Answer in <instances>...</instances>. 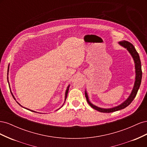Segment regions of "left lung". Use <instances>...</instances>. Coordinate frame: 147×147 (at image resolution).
Returning <instances> with one entry per match:
<instances>
[{
	"label": "left lung",
	"mask_w": 147,
	"mask_h": 147,
	"mask_svg": "<svg viewBox=\"0 0 147 147\" xmlns=\"http://www.w3.org/2000/svg\"><path fill=\"white\" fill-rule=\"evenodd\" d=\"M118 44L119 45H121V47H124V48H126V50L129 51V53H130V55L132 57L133 60L134 61V64H135V72H136V78H135V82L134 86H133L132 90L131 92L130 95L129 96V97L127 98L126 100H124L123 103L121 104H119L116 107H114L112 108H109V109H104V108H100L99 107L94 104H92L91 102H90V99H89V97L88 95V93L86 92V90L84 91V93H85V97L86 98V100L88 102V103L89 104L92 108L94 109L99 111L100 112L102 113H110V112H116V111L119 110L123 109L124 108H126V107H127L129 105L132 100H134V99L136 97L137 93L138 92V90H139V87L140 86L141 84V80H142V66H141V62L140 59V57L138 53L137 52L136 48L134 47L133 46L132 43L130 42H129L125 40H123L121 42H119Z\"/></svg>",
	"instance_id": "left-lung-1"
}]
</instances>
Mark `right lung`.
<instances>
[{
  "label": "right lung",
  "instance_id": "obj_1",
  "mask_svg": "<svg viewBox=\"0 0 147 147\" xmlns=\"http://www.w3.org/2000/svg\"><path fill=\"white\" fill-rule=\"evenodd\" d=\"M8 71H9V65H8V71H7V75H8ZM7 80H8V84H9V82H8V77H7ZM9 85H10V84H9ZM10 87V86H9ZM69 87H70V84H69V85L67 86V90H66V91H65V100H64V104L65 103V100H66V98H67V94H68V92H69ZM10 90H11V89H10ZM11 92V95H12V96H13V98H14V99L16 100V99H15V96H13V93H12V92L11 91H10ZM16 102H17V103L20 106H21L22 107H23V108H24V109H27V110H30V111H31V112H35V111H34V110H30V109H27V108H25V107H23V106H22L20 104H19L18 103V102L17 101H16ZM64 104H63V105H64ZM63 105H62L61 107H63ZM60 107V108H61ZM59 108V109H60ZM59 109H57V110H59Z\"/></svg>",
  "mask_w": 147,
  "mask_h": 147
}]
</instances>
